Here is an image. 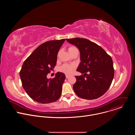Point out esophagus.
Returning <instances> with one entry per match:
<instances>
[{
  "instance_id": "1",
  "label": "esophagus",
  "mask_w": 135,
  "mask_h": 135,
  "mask_svg": "<svg viewBox=\"0 0 135 135\" xmlns=\"http://www.w3.org/2000/svg\"><path fill=\"white\" fill-rule=\"evenodd\" d=\"M69 75H66V79H68L69 78Z\"/></svg>"
}]
</instances>
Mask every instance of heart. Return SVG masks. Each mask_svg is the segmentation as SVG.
Wrapping results in <instances>:
<instances>
[{"label": "heart", "mask_w": 135, "mask_h": 135, "mask_svg": "<svg viewBox=\"0 0 135 135\" xmlns=\"http://www.w3.org/2000/svg\"><path fill=\"white\" fill-rule=\"evenodd\" d=\"M77 49L75 46L71 45L69 46L68 50L69 52V53H71L73 51H74L75 50H77ZM75 66L73 64H64L62 66H61L59 69V71L65 73L66 74L69 75L72 73V71L75 69Z\"/></svg>", "instance_id": "obj_1"}]
</instances>
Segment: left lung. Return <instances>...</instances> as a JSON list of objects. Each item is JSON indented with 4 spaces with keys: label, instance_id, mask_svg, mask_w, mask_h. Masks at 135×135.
<instances>
[{
    "label": "left lung",
    "instance_id": "1",
    "mask_svg": "<svg viewBox=\"0 0 135 135\" xmlns=\"http://www.w3.org/2000/svg\"><path fill=\"white\" fill-rule=\"evenodd\" d=\"M66 41L75 45L80 52L81 62L77 71L83 75L75 76V93L83 99L99 98L108 90L114 78L111 56L102 47L85 38H67Z\"/></svg>",
    "mask_w": 135,
    "mask_h": 135
}]
</instances>
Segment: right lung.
I'll list each match as a JSON object with an SVG mask.
<instances>
[{
	"label": "right lung",
	"mask_w": 135,
	"mask_h": 135,
	"mask_svg": "<svg viewBox=\"0 0 135 135\" xmlns=\"http://www.w3.org/2000/svg\"><path fill=\"white\" fill-rule=\"evenodd\" d=\"M65 39L50 41L40 45L24 61L20 71L22 86L29 97L41 104H49L60 97L65 75L57 72L55 78L47 75L56 64L57 55Z\"/></svg>",
	"instance_id": "add662e5"
}]
</instances>
